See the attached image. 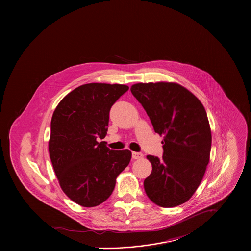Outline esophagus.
Instances as JSON below:
<instances>
[{"instance_id":"34e87169","label":"esophagus","mask_w":251,"mask_h":251,"mask_svg":"<svg viewBox=\"0 0 251 251\" xmlns=\"http://www.w3.org/2000/svg\"><path fill=\"white\" fill-rule=\"evenodd\" d=\"M142 157H143L142 152H136V151L132 152V158L133 159H139V158H142Z\"/></svg>"}]
</instances>
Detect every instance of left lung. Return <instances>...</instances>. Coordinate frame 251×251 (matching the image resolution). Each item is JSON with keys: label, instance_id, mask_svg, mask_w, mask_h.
I'll return each mask as SVG.
<instances>
[{"label": "left lung", "instance_id": "1", "mask_svg": "<svg viewBox=\"0 0 251 251\" xmlns=\"http://www.w3.org/2000/svg\"><path fill=\"white\" fill-rule=\"evenodd\" d=\"M153 129L164 135L163 155H147L152 165L144 180L148 197L172 208L196 191L210 160L212 133L206 110L188 90L176 83H138L130 89Z\"/></svg>", "mask_w": 251, "mask_h": 251}]
</instances>
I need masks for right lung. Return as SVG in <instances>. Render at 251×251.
Segmentation results:
<instances>
[{
  "label": "right lung",
  "instance_id": "add662e5",
  "mask_svg": "<svg viewBox=\"0 0 251 251\" xmlns=\"http://www.w3.org/2000/svg\"><path fill=\"white\" fill-rule=\"evenodd\" d=\"M127 91L120 84H85L67 95L53 113L51 162L63 191L80 206L103 203L129 164V150L114 151L99 142L107 134L110 109Z\"/></svg>",
  "mask_w": 251,
  "mask_h": 251
}]
</instances>
